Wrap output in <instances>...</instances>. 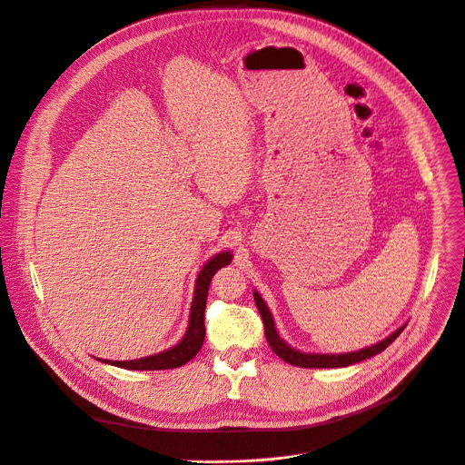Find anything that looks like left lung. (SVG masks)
Returning a JSON list of instances; mask_svg holds the SVG:
<instances>
[{"label": "left lung", "instance_id": "1", "mask_svg": "<svg viewBox=\"0 0 465 465\" xmlns=\"http://www.w3.org/2000/svg\"><path fill=\"white\" fill-rule=\"evenodd\" d=\"M254 295V302H256V308H259L261 312V318H262V323H264V332H266V338H268V343L272 347V351L282 358L284 362L292 364V366H297V368H347V366H352V364H358L362 362V360L366 358H371L379 352H382L390 343L395 341V338L402 332L404 325L399 327L395 332H391L388 338H384L382 341L371 345V347H366V349H360V351H354V352H341V354H314V352H301L297 349H293L292 345H288L277 332L275 329V323H273V316L270 312V308L266 306L264 299L261 297L259 292H252Z\"/></svg>", "mask_w": 465, "mask_h": 465}]
</instances>
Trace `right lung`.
I'll list each match as a JSON object with an SVG mask.
<instances>
[{
  "label": "right lung",
  "mask_w": 465,
  "mask_h": 465,
  "mask_svg": "<svg viewBox=\"0 0 465 465\" xmlns=\"http://www.w3.org/2000/svg\"><path fill=\"white\" fill-rule=\"evenodd\" d=\"M232 254L231 251H222L214 254L213 259L206 262L195 281V290H193V301L190 308V323L188 329L183 336V340L163 352L136 358V360H101V362L124 368V370H134V371H157V370H173L181 368L183 364L190 362V360L199 352L203 341H204V308H206V295H209V286L214 277V273L231 264Z\"/></svg>",
  "instance_id": "obj_1"
}]
</instances>
